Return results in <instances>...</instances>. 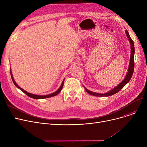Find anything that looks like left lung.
I'll return each mask as SVG.
<instances>
[{
	"mask_svg": "<svg viewBox=\"0 0 147 147\" xmlns=\"http://www.w3.org/2000/svg\"><path fill=\"white\" fill-rule=\"evenodd\" d=\"M126 34L127 36V37L128 38V39L129 40L130 44V62H129V68H128V71L126 74V76L125 77V78L119 84L111 90L110 91L107 92L105 94H98V93H95V92H92L88 89H87L85 87L84 88V89L88 92V94H89L93 96H111L114 94H115L117 93L118 92H119L123 87H124L126 84L130 81V80L132 78V74L134 73V66H135V62H134V54H135V47H134V42L132 40V38H130L129 33L127 30H126Z\"/></svg>",
	"mask_w": 147,
	"mask_h": 147,
	"instance_id": "1",
	"label": "left lung"
}]
</instances>
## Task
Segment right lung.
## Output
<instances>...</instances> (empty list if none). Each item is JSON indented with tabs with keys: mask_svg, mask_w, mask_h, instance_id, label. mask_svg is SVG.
<instances>
[{
	"mask_svg": "<svg viewBox=\"0 0 147 147\" xmlns=\"http://www.w3.org/2000/svg\"><path fill=\"white\" fill-rule=\"evenodd\" d=\"M10 71H11V78H12V80L13 81V83H14V84L15 85V86H17L18 89H20L21 90H22L23 92H24V93H25L27 96H28L29 97L32 98H34V99H44V98H50V97H52V96H55V95H58L59 93V92L61 91L62 89H63V85H64V80L63 81V82H62V84H61V86L59 87V88L56 92H53V93H52V94H49V95H37L32 94L28 93V92H27V91L24 90V89H22L20 86H18V85L16 83V82H15V80L13 78V76H12V72H11V69H10Z\"/></svg>",
	"mask_w": 147,
	"mask_h": 147,
	"instance_id": "1",
	"label": "right lung"
}]
</instances>
